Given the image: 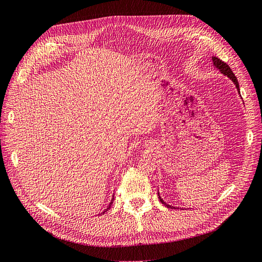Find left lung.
I'll list each match as a JSON object with an SVG mask.
<instances>
[{
    "label": "left lung",
    "instance_id": "8db88e82",
    "mask_svg": "<svg viewBox=\"0 0 262 262\" xmlns=\"http://www.w3.org/2000/svg\"><path fill=\"white\" fill-rule=\"evenodd\" d=\"M212 61H213V64H214V67H215L216 69H219L221 73H223V74H224V75H226L228 78H231L232 82L235 84L237 91H238V93H239V84H238V81H237V78H236L235 74L233 73L232 69L229 68V67L226 64L225 62H223L222 60H220V59H219V58H216V57H212ZM239 94H241V93H239ZM157 194H158V198H160V201H161L164 205H166V207L169 208V209H175V207H172V205H169V204H167L166 202H164V200L162 199L161 195H160V192H158Z\"/></svg>",
    "mask_w": 262,
    "mask_h": 262
}]
</instances>
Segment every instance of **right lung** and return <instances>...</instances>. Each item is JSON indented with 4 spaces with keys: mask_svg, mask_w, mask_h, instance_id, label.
<instances>
[{
    "mask_svg": "<svg viewBox=\"0 0 262 262\" xmlns=\"http://www.w3.org/2000/svg\"><path fill=\"white\" fill-rule=\"evenodd\" d=\"M114 199H115V195H113V199H112V202H110V203H109V205H108V207H107V209H106V210H105V211H104V212H102V214H104V213H105V212H107V211H108V210H109V209H110V205H112V203H113V201H114Z\"/></svg>",
    "mask_w": 262,
    "mask_h": 262,
    "instance_id": "obj_1",
    "label": "right lung"
}]
</instances>
